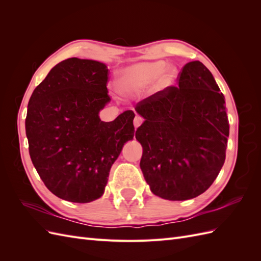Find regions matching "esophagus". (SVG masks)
<instances>
[{
  "instance_id": "1",
  "label": "esophagus",
  "mask_w": 261,
  "mask_h": 261,
  "mask_svg": "<svg viewBox=\"0 0 261 261\" xmlns=\"http://www.w3.org/2000/svg\"><path fill=\"white\" fill-rule=\"evenodd\" d=\"M143 122H144V118L139 115H136L135 118H134V126H135V128H138L139 126L143 124Z\"/></svg>"
}]
</instances>
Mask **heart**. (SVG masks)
<instances>
[{
  "mask_svg": "<svg viewBox=\"0 0 261 261\" xmlns=\"http://www.w3.org/2000/svg\"><path fill=\"white\" fill-rule=\"evenodd\" d=\"M167 68L164 61L145 62L124 68L116 81L117 89L123 93H135L153 84L161 77L165 83L172 82L174 70Z\"/></svg>",
  "mask_w": 261,
  "mask_h": 261,
  "instance_id": "b5f03b06",
  "label": "heart"
}]
</instances>
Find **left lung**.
I'll return each instance as SVG.
<instances>
[{"label": "left lung", "mask_w": 261, "mask_h": 261, "mask_svg": "<svg viewBox=\"0 0 261 261\" xmlns=\"http://www.w3.org/2000/svg\"><path fill=\"white\" fill-rule=\"evenodd\" d=\"M145 122L140 169L151 192L168 200L195 198L211 186L225 161L230 126L225 101L210 70L189 62L170 86L136 105Z\"/></svg>", "instance_id": "left-lung-1"}]
</instances>
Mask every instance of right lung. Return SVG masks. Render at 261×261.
<instances>
[{
  "label": "right lung",
  "instance_id": "right-lung-1",
  "mask_svg": "<svg viewBox=\"0 0 261 261\" xmlns=\"http://www.w3.org/2000/svg\"><path fill=\"white\" fill-rule=\"evenodd\" d=\"M109 69L92 60L67 59L55 65L28 102L29 154L49 191L70 202H90L103 195L110 169L134 137L128 110L102 122L100 110L111 101Z\"/></svg>",
  "mask_w": 261,
  "mask_h": 261
}]
</instances>
